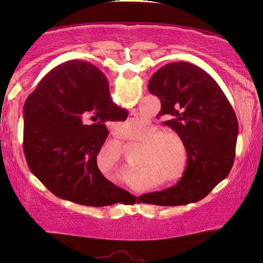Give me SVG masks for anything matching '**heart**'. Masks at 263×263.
Returning <instances> with one entry per match:
<instances>
[{
    "label": "heart",
    "instance_id": "1",
    "mask_svg": "<svg viewBox=\"0 0 263 263\" xmlns=\"http://www.w3.org/2000/svg\"><path fill=\"white\" fill-rule=\"evenodd\" d=\"M146 146H148V157L147 163L156 165L164 172H171L174 170L176 161L179 157L182 159L186 158V148L183 139L176 133H163L160 128L151 127L145 134ZM183 177L177 176L175 179L179 181Z\"/></svg>",
    "mask_w": 263,
    "mask_h": 263
}]
</instances>
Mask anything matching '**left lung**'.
I'll list each match as a JSON object with an SVG mask.
<instances>
[{"label":"left lung","instance_id":"1","mask_svg":"<svg viewBox=\"0 0 263 263\" xmlns=\"http://www.w3.org/2000/svg\"><path fill=\"white\" fill-rule=\"evenodd\" d=\"M148 91L160 99L164 124L184 141L188 165L177 184L146 194V200L159 206L197 202L231 171L238 136L235 111L214 79L188 62L158 69Z\"/></svg>","mask_w":263,"mask_h":263}]
</instances>
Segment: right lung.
Segmentation results:
<instances>
[{
  "label": "right lung",
  "instance_id": "right-lung-1",
  "mask_svg": "<svg viewBox=\"0 0 263 263\" xmlns=\"http://www.w3.org/2000/svg\"><path fill=\"white\" fill-rule=\"evenodd\" d=\"M111 102L98 68L68 61L50 70L24 105V153L32 174L63 200L103 207L118 189L104 177L97 156L109 135L106 122L127 120Z\"/></svg>",
  "mask_w": 263,
  "mask_h": 263
}]
</instances>
